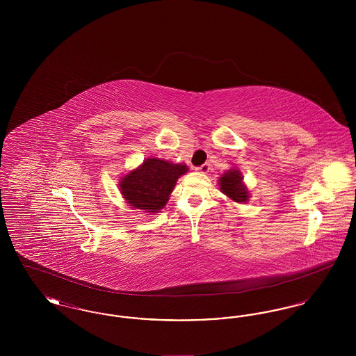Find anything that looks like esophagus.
Instances as JSON below:
<instances>
[{"instance_id": "1", "label": "esophagus", "mask_w": 356, "mask_h": 356, "mask_svg": "<svg viewBox=\"0 0 356 356\" xmlns=\"http://www.w3.org/2000/svg\"><path fill=\"white\" fill-rule=\"evenodd\" d=\"M209 168H211V167H209V164H203V165L197 167L196 170H197V172H200V173H208V172H209Z\"/></svg>"}]
</instances>
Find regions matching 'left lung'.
Instances as JSON below:
<instances>
[{
  "mask_svg": "<svg viewBox=\"0 0 356 356\" xmlns=\"http://www.w3.org/2000/svg\"><path fill=\"white\" fill-rule=\"evenodd\" d=\"M221 192L234 203L245 204L250 200V191L244 183V176L236 168L225 170L219 177Z\"/></svg>",
  "mask_w": 356,
  "mask_h": 356,
  "instance_id": "left-lung-1",
  "label": "left lung"
}]
</instances>
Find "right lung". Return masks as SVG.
Listing matches in <instances>:
<instances>
[{"mask_svg":"<svg viewBox=\"0 0 356 356\" xmlns=\"http://www.w3.org/2000/svg\"><path fill=\"white\" fill-rule=\"evenodd\" d=\"M186 172L188 167L183 163L148 157L137 168L121 176L118 186L129 207L153 215L167 205L176 181Z\"/></svg>","mask_w":356,"mask_h":356,"instance_id":"1","label":"right lung"}]
</instances>
